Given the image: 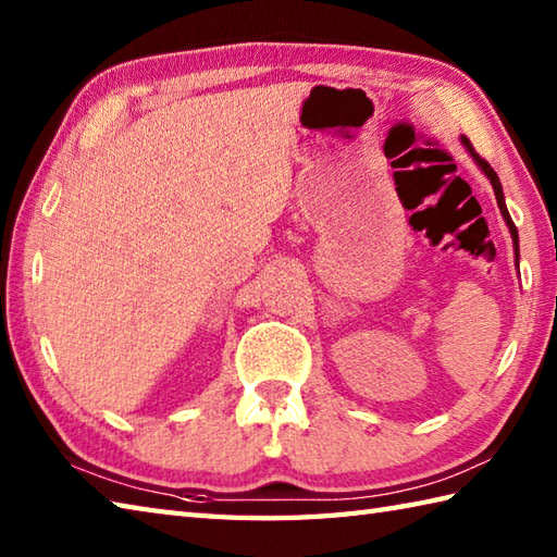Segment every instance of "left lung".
I'll use <instances>...</instances> for the list:
<instances>
[{
  "label": "left lung",
  "instance_id": "obj_1",
  "mask_svg": "<svg viewBox=\"0 0 557 557\" xmlns=\"http://www.w3.org/2000/svg\"><path fill=\"white\" fill-rule=\"evenodd\" d=\"M461 144H465L467 146V150L471 152V158H474L476 160V164H479V168L483 170V174H486L488 176V180H491V184H493V191H495V198H498V208H500V212H503V218H505V222H507V227H510V234H512V242H515V248L519 246V236H517V227H515V222H512V218H510V212H507V206H505V198H503V186H500V180H498V174H495V170L491 168V164L486 162V160H483L481 156H479V152L474 150V148H471V144H469V140L467 138H461Z\"/></svg>",
  "mask_w": 557,
  "mask_h": 557
}]
</instances>
